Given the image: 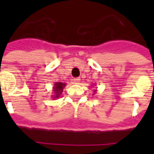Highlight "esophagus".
<instances>
[{"label": "esophagus", "mask_w": 154, "mask_h": 154, "mask_svg": "<svg viewBox=\"0 0 154 154\" xmlns=\"http://www.w3.org/2000/svg\"><path fill=\"white\" fill-rule=\"evenodd\" d=\"M72 82H73L74 84H78V83L80 82V79L79 78H75V79L72 80Z\"/></svg>", "instance_id": "1"}]
</instances>
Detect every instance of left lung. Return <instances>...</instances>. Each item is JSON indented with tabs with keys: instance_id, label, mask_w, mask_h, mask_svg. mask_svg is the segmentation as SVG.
<instances>
[{
	"instance_id": "8db88e82",
	"label": "left lung",
	"mask_w": 154,
	"mask_h": 154,
	"mask_svg": "<svg viewBox=\"0 0 154 154\" xmlns=\"http://www.w3.org/2000/svg\"><path fill=\"white\" fill-rule=\"evenodd\" d=\"M96 93H97V89H94V94H96Z\"/></svg>"
}]
</instances>
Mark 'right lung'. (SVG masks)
Segmentation results:
<instances>
[{"mask_svg": "<svg viewBox=\"0 0 154 154\" xmlns=\"http://www.w3.org/2000/svg\"><path fill=\"white\" fill-rule=\"evenodd\" d=\"M54 86L53 87V94L52 95L53 99H57L60 97L63 92V89L66 86V83H63V82H56L53 85Z\"/></svg>", "mask_w": 154, "mask_h": 154, "instance_id": "1", "label": "right lung"}]
</instances>
